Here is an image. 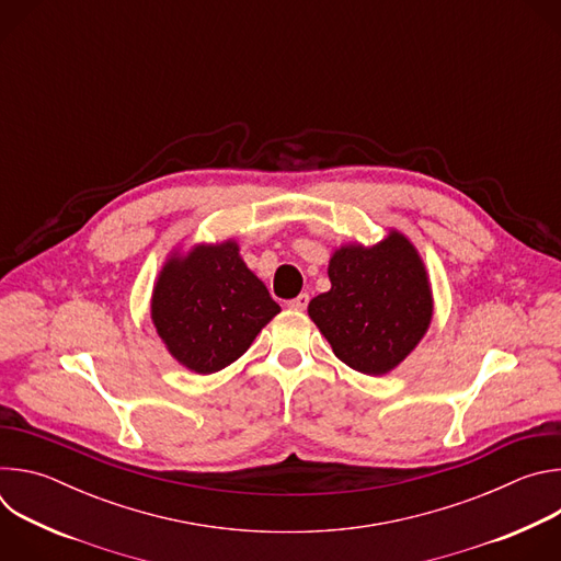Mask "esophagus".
Returning a JSON list of instances; mask_svg holds the SVG:
<instances>
[{"mask_svg": "<svg viewBox=\"0 0 561 561\" xmlns=\"http://www.w3.org/2000/svg\"><path fill=\"white\" fill-rule=\"evenodd\" d=\"M308 301H310V297H308L306 293H301V295H297L295 299H288V301H286V306H288V308H293V310H304V308L308 306Z\"/></svg>", "mask_w": 561, "mask_h": 561, "instance_id": "34e87169", "label": "esophagus"}]
</instances>
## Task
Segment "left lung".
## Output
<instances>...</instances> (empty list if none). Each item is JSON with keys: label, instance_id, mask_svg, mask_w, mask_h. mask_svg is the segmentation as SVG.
<instances>
[{"label": "left lung", "instance_id": "1", "mask_svg": "<svg viewBox=\"0 0 561 561\" xmlns=\"http://www.w3.org/2000/svg\"><path fill=\"white\" fill-rule=\"evenodd\" d=\"M331 290L310 299L308 314L351 368L383 375L420 344L433 297L426 268L404 234L373 249L342 247L329 264Z\"/></svg>", "mask_w": 561, "mask_h": 561}]
</instances>
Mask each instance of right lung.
Masks as SVG:
<instances>
[{"mask_svg": "<svg viewBox=\"0 0 561 561\" xmlns=\"http://www.w3.org/2000/svg\"><path fill=\"white\" fill-rule=\"evenodd\" d=\"M277 312L279 304L247 268L234 242L173 257L159 273L150 304L157 335L199 375L242 357Z\"/></svg>", "mask_w": 561, "mask_h": 561, "instance_id": "right-lung-1", "label": "right lung"}]
</instances>
